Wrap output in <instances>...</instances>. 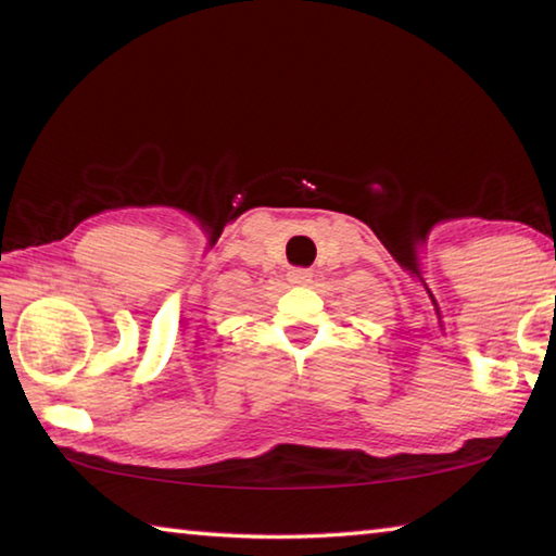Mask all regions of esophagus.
<instances>
[{
    "label": "esophagus",
    "instance_id": "34e87169",
    "mask_svg": "<svg viewBox=\"0 0 556 556\" xmlns=\"http://www.w3.org/2000/svg\"><path fill=\"white\" fill-rule=\"evenodd\" d=\"M312 271L308 269H289L287 271V281L289 285H294V287H306V285H312Z\"/></svg>",
    "mask_w": 556,
    "mask_h": 556
}]
</instances>
